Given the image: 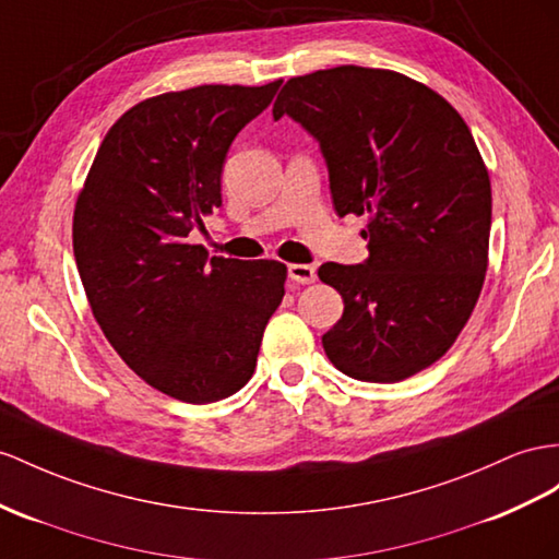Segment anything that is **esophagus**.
I'll return each mask as SVG.
<instances>
[{
    "mask_svg": "<svg viewBox=\"0 0 559 559\" xmlns=\"http://www.w3.org/2000/svg\"><path fill=\"white\" fill-rule=\"evenodd\" d=\"M288 276H290V281L302 283V285L313 283V281H317V266H313V264H290Z\"/></svg>",
    "mask_w": 559,
    "mask_h": 559,
    "instance_id": "34e87169",
    "label": "esophagus"
}]
</instances>
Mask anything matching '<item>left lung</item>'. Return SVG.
<instances>
[{"label": "left lung", "instance_id": "8db88e82", "mask_svg": "<svg viewBox=\"0 0 559 559\" xmlns=\"http://www.w3.org/2000/svg\"><path fill=\"white\" fill-rule=\"evenodd\" d=\"M283 116L319 141L340 217L368 214V260L319 269L345 299L328 359L364 382L420 373L461 335L489 266L491 181L465 120L423 82L361 66L290 78Z\"/></svg>", "mask_w": 559, "mask_h": 559}]
</instances>
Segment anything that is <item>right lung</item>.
Instances as JSON below:
<instances>
[{
    "label": "right lung",
    "mask_w": 559,
    "mask_h": 559,
    "mask_svg": "<svg viewBox=\"0 0 559 559\" xmlns=\"http://www.w3.org/2000/svg\"><path fill=\"white\" fill-rule=\"evenodd\" d=\"M278 87L146 98L110 127L78 195L73 250L96 323L143 382L186 404L219 402L252 378L285 295V264L207 260L189 242L222 205L228 146Z\"/></svg>",
    "instance_id": "obj_1"
}]
</instances>
